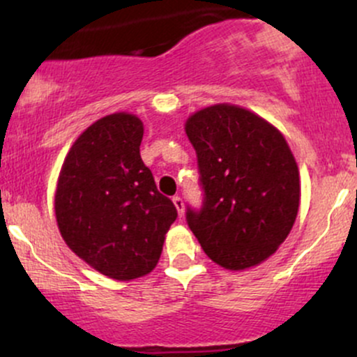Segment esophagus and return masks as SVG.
Masks as SVG:
<instances>
[{
	"label": "esophagus",
	"mask_w": 357,
	"mask_h": 357,
	"mask_svg": "<svg viewBox=\"0 0 357 357\" xmlns=\"http://www.w3.org/2000/svg\"><path fill=\"white\" fill-rule=\"evenodd\" d=\"M173 203H174L176 210H178V215L183 216V215H184V203H183V199L179 198V196H174Z\"/></svg>",
	"instance_id": "obj_1"
}]
</instances>
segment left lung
Segmentation results:
<instances>
[{
    "instance_id": "left-lung-1",
    "label": "left lung",
    "mask_w": 357,
    "mask_h": 357,
    "mask_svg": "<svg viewBox=\"0 0 357 357\" xmlns=\"http://www.w3.org/2000/svg\"><path fill=\"white\" fill-rule=\"evenodd\" d=\"M198 154L204 206L188 225L208 257L241 272L284 243L301 204L298 166L284 134L235 104H213L184 122Z\"/></svg>"
}]
</instances>
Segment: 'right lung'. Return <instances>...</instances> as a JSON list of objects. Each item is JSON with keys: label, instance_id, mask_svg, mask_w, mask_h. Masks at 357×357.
<instances>
[{"label": "right lung", "instance_id": "right-lung-1", "mask_svg": "<svg viewBox=\"0 0 357 357\" xmlns=\"http://www.w3.org/2000/svg\"><path fill=\"white\" fill-rule=\"evenodd\" d=\"M142 136L144 124L129 112L90 124L65 155L53 202L67 247L121 282L153 272L178 216L142 162Z\"/></svg>", "mask_w": 357, "mask_h": 357}]
</instances>
